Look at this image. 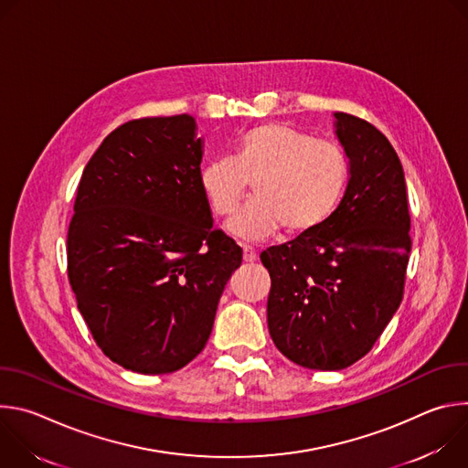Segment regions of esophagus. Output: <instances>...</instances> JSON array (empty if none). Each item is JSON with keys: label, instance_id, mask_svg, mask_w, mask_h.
<instances>
[{"label": "esophagus", "instance_id": "34e87169", "mask_svg": "<svg viewBox=\"0 0 468 468\" xmlns=\"http://www.w3.org/2000/svg\"><path fill=\"white\" fill-rule=\"evenodd\" d=\"M242 259H244L246 262H251V261H255V259H257V253H255V250H253L251 246H242Z\"/></svg>", "mask_w": 468, "mask_h": 468}]
</instances>
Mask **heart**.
<instances>
[{
    "label": "heart",
    "instance_id": "obj_1",
    "mask_svg": "<svg viewBox=\"0 0 468 468\" xmlns=\"http://www.w3.org/2000/svg\"><path fill=\"white\" fill-rule=\"evenodd\" d=\"M350 179L345 148L282 122L251 125L233 146L231 161H211L197 176L211 213L229 218L253 185V202L229 224L246 240L283 229L287 237L318 231L337 211Z\"/></svg>",
    "mask_w": 468,
    "mask_h": 468
}]
</instances>
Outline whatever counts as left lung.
Wrapping results in <instances>:
<instances>
[{
    "label": "left lung",
    "instance_id": "obj_1",
    "mask_svg": "<svg viewBox=\"0 0 468 468\" xmlns=\"http://www.w3.org/2000/svg\"><path fill=\"white\" fill-rule=\"evenodd\" d=\"M350 161L337 211L318 231L261 253L271 337L292 363L341 370L365 357L404 296L411 217L404 168L370 122L335 112Z\"/></svg>",
    "mask_w": 468,
    "mask_h": 468
}]
</instances>
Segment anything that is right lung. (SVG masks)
Returning <instances> with one entry per match:
<instances>
[{
    "label": "right lung",
    "mask_w": 468,
    "mask_h": 468,
    "mask_svg": "<svg viewBox=\"0 0 468 468\" xmlns=\"http://www.w3.org/2000/svg\"><path fill=\"white\" fill-rule=\"evenodd\" d=\"M202 139L188 114L129 120L78 185L69 280L96 345L139 374L183 368L207 345L242 262L199 190Z\"/></svg>",
    "instance_id": "1"
}]
</instances>
